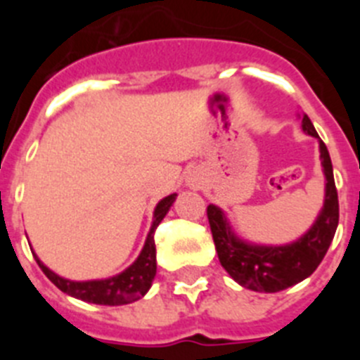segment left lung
<instances>
[{"label":"left lung","instance_id":"left-lung-1","mask_svg":"<svg viewBox=\"0 0 360 360\" xmlns=\"http://www.w3.org/2000/svg\"><path fill=\"white\" fill-rule=\"evenodd\" d=\"M303 129L308 135L319 139L314 124L307 115H303ZM319 149L321 164L326 176L324 207L310 231L295 243L283 247H259L245 243L234 236V232H231L224 212L216 205L207 207L209 225L219 263L241 287L256 292L285 290L314 274V270L323 262L339 224V200L330 153L321 139Z\"/></svg>","mask_w":360,"mask_h":360}]
</instances>
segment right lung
Instances as JSON below:
<instances>
[{
    "label": "right lung",
    "instance_id": "obj_1",
    "mask_svg": "<svg viewBox=\"0 0 360 360\" xmlns=\"http://www.w3.org/2000/svg\"><path fill=\"white\" fill-rule=\"evenodd\" d=\"M174 198H176V195H169L158 202V205L155 207L151 231L148 234L144 249H142L141 256L136 257V262L129 269L124 270L122 274L113 276L110 279H101V281H70V279L59 278L57 274H53L52 270L46 269L36 256L37 265L59 290L72 295V297L82 299V301H88V303L94 304H108V307L133 303L149 290L155 274H157L155 231H157L158 224L164 219V216L167 214L169 207L173 205Z\"/></svg>",
    "mask_w": 360,
    "mask_h": 360
}]
</instances>
